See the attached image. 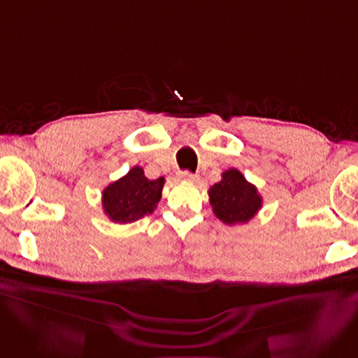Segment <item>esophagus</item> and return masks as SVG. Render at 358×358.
I'll return each instance as SVG.
<instances>
[{
  "instance_id": "1",
  "label": "esophagus",
  "mask_w": 358,
  "mask_h": 358,
  "mask_svg": "<svg viewBox=\"0 0 358 358\" xmlns=\"http://www.w3.org/2000/svg\"><path fill=\"white\" fill-rule=\"evenodd\" d=\"M178 177L181 178V180H187V181H197V175L195 173H191L189 171H181L180 173H178Z\"/></svg>"
}]
</instances>
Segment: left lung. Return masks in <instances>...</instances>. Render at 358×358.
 Instances as JSON below:
<instances>
[{"label": "left lung", "instance_id": "8db88e82", "mask_svg": "<svg viewBox=\"0 0 358 358\" xmlns=\"http://www.w3.org/2000/svg\"><path fill=\"white\" fill-rule=\"evenodd\" d=\"M208 194L215 217L227 225L247 223L262 208L256 186L248 183L237 169L223 172L222 180L209 187Z\"/></svg>", "mask_w": 358, "mask_h": 358}]
</instances>
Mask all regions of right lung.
<instances>
[{
	"instance_id": "add662e5",
	"label": "right lung",
	"mask_w": 358,
	"mask_h": 358,
	"mask_svg": "<svg viewBox=\"0 0 358 358\" xmlns=\"http://www.w3.org/2000/svg\"><path fill=\"white\" fill-rule=\"evenodd\" d=\"M164 177L149 180L143 167L135 166L108 185L102 192V208L105 215L115 223H131L152 214L161 200Z\"/></svg>"
}]
</instances>
